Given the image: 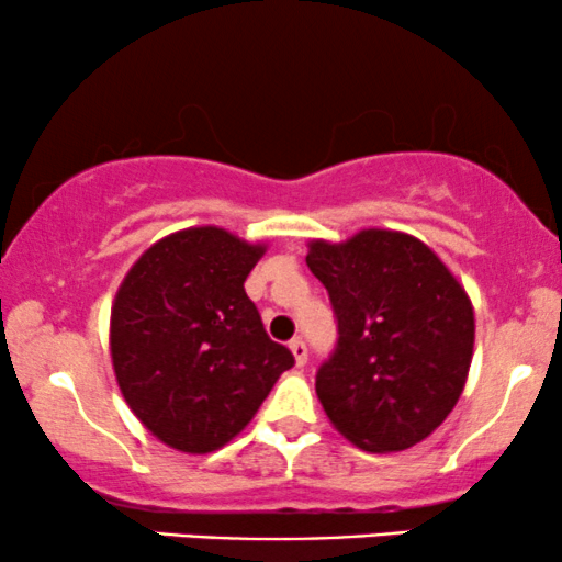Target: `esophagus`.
<instances>
[{"label": "esophagus", "instance_id": "1", "mask_svg": "<svg viewBox=\"0 0 562 562\" xmlns=\"http://www.w3.org/2000/svg\"><path fill=\"white\" fill-rule=\"evenodd\" d=\"M290 351H293L295 364H299V367L306 364V359H308V346H306V340H303V338H293V340H290Z\"/></svg>", "mask_w": 562, "mask_h": 562}]
</instances>
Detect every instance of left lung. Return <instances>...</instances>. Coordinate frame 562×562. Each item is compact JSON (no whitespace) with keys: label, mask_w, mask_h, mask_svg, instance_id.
I'll return each instance as SVG.
<instances>
[{"label":"left lung","mask_w":562,"mask_h":562,"mask_svg":"<svg viewBox=\"0 0 562 562\" xmlns=\"http://www.w3.org/2000/svg\"><path fill=\"white\" fill-rule=\"evenodd\" d=\"M338 344L317 372L327 417L364 451H402L447 420L473 359V303L428 245L393 229L314 240Z\"/></svg>","instance_id":"left-lung-1"}]
</instances>
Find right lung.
<instances>
[{
	"instance_id": "obj_1",
	"label": "right lung",
	"mask_w": 562,
	"mask_h": 562,
	"mask_svg": "<svg viewBox=\"0 0 562 562\" xmlns=\"http://www.w3.org/2000/svg\"><path fill=\"white\" fill-rule=\"evenodd\" d=\"M263 250L218 227L173 232L115 293V380L142 425L173 449H222L295 364L243 288Z\"/></svg>"
}]
</instances>
